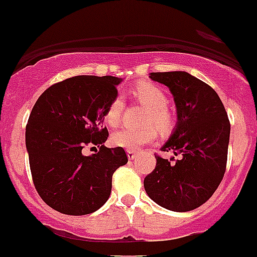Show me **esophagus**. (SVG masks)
I'll use <instances>...</instances> for the list:
<instances>
[{"label": "esophagus", "mask_w": 257, "mask_h": 257, "mask_svg": "<svg viewBox=\"0 0 257 257\" xmlns=\"http://www.w3.org/2000/svg\"><path fill=\"white\" fill-rule=\"evenodd\" d=\"M127 158L130 159V160H133V159L136 158V151L135 150H127Z\"/></svg>", "instance_id": "1"}]
</instances>
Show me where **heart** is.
<instances>
[{
    "mask_svg": "<svg viewBox=\"0 0 257 257\" xmlns=\"http://www.w3.org/2000/svg\"><path fill=\"white\" fill-rule=\"evenodd\" d=\"M135 94L144 104L150 108L146 117V122H154L160 127H167L170 123V113L168 111V97L158 85L145 83L135 88ZM124 108V98L122 94H116L107 106L104 112V119L108 124L114 126L118 123ZM156 130L154 126L131 127L122 126L111 135L112 145L123 148L127 150H138L141 146L155 140Z\"/></svg>",
    "mask_w": 257,
    "mask_h": 257,
    "instance_id": "heart-1",
    "label": "heart"
}]
</instances>
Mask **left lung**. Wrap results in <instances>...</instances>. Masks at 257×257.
<instances>
[{"label":"left lung","mask_w":257,"mask_h":257,"mask_svg":"<svg viewBox=\"0 0 257 257\" xmlns=\"http://www.w3.org/2000/svg\"><path fill=\"white\" fill-rule=\"evenodd\" d=\"M174 96L178 123L161 151L179 160L155 155V169L144 179L149 197L164 208L188 212L213 195L223 179L228 153V116L216 90L187 72L151 73Z\"/></svg>","instance_id":"left-lung-1"}]
</instances>
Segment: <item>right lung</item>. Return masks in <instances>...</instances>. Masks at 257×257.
I'll return each mask as SVG.
<instances>
[{
  "label": "right lung",
  "mask_w": 257,
  "mask_h": 257,
  "mask_svg": "<svg viewBox=\"0 0 257 257\" xmlns=\"http://www.w3.org/2000/svg\"><path fill=\"white\" fill-rule=\"evenodd\" d=\"M121 78L77 75L50 85L33 107L26 124L31 177L41 199L69 216L96 212L108 199L112 175L127 164L122 148L103 145L104 112ZM100 148L85 157L87 146Z\"/></svg>",
  "instance_id": "obj_1"
}]
</instances>
